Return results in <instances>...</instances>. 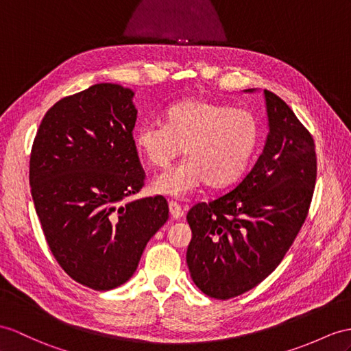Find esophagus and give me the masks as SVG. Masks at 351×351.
I'll use <instances>...</instances> for the list:
<instances>
[{
  "instance_id": "obj_1",
  "label": "esophagus",
  "mask_w": 351,
  "mask_h": 351,
  "mask_svg": "<svg viewBox=\"0 0 351 351\" xmlns=\"http://www.w3.org/2000/svg\"><path fill=\"white\" fill-rule=\"evenodd\" d=\"M168 207H169V215H171V217H173V219H182V217H183L184 210H183L177 202L171 201V202L168 204Z\"/></svg>"
}]
</instances>
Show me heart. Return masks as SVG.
Wrapping results in <instances>:
<instances>
[{
  "label": "heart",
  "instance_id": "heart-1",
  "mask_svg": "<svg viewBox=\"0 0 351 351\" xmlns=\"http://www.w3.org/2000/svg\"><path fill=\"white\" fill-rule=\"evenodd\" d=\"M134 144L159 169L168 168L183 149L182 164L153 182L156 193L183 198L204 183L226 187L240 180L258 149L259 125L249 111L187 98L167 108L164 126L136 128Z\"/></svg>",
  "mask_w": 351,
  "mask_h": 351
}]
</instances>
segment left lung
I'll use <instances>...</instances> for the list:
<instances>
[{
	"label": "left lung",
	"instance_id": "obj_1",
	"mask_svg": "<svg viewBox=\"0 0 351 351\" xmlns=\"http://www.w3.org/2000/svg\"><path fill=\"white\" fill-rule=\"evenodd\" d=\"M263 95L269 132L258 162L232 191L193 205L186 217L187 267L210 298L230 299L258 286L283 261L308 215L317 177L314 140L283 99L269 90Z\"/></svg>",
	"mask_w": 351,
	"mask_h": 351
}]
</instances>
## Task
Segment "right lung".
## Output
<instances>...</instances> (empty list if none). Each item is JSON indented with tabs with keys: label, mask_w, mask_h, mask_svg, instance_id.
Listing matches in <instances>:
<instances>
[{
	"label": "right lung",
	"mask_w": 351,
	"mask_h": 351,
	"mask_svg": "<svg viewBox=\"0 0 351 351\" xmlns=\"http://www.w3.org/2000/svg\"><path fill=\"white\" fill-rule=\"evenodd\" d=\"M132 98L113 83L62 98L43 117L31 150V195L50 252L93 290L126 283L168 220L160 195L122 204L146 177L132 136Z\"/></svg>",
	"instance_id": "1"
}]
</instances>
